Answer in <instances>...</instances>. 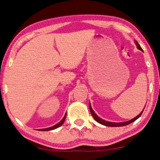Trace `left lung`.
<instances>
[{"instance_id":"obj_1","label":"left lung","mask_w":160,"mask_h":160,"mask_svg":"<svg viewBox=\"0 0 160 160\" xmlns=\"http://www.w3.org/2000/svg\"><path fill=\"white\" fill-rule=\"evenodd\" d=\"M135 44L136 45H137V48L139 49V50H141V51H143V49H142V47L139 44V43H138L137 41H135ZM89 108H90V113H91L92 117L94 118V119L95 121H97L98 123H101V124L102 125H104V126H111V127H118V126H126L128 124H129V123L133 122V121H135L137 119L139 118L140 116H141V115L143 113V111H144V109H143V111L140 113L139 115H138L137 116H136L135 118H133V119H132V120H129L128 121H125V122H118V123H114V122H110V121H105L103 120V119H102L99 117V116H97V114L95 113L94 111L92 110V107H91V105H90V103H89ZM145 108V107H144Z\"/></svg>"}]
</instances>
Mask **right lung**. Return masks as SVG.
Here are the masks:
<instances>
[{
	"label": "right lung",
	"instance_id": "1",
	"mask_svg": "<svg viewBox=\"0 0 160 160\" xmlns=\"http://www.w3.org/2000/svg\"><path fill=\"white\" fill-rule=\"evenodd\" d=\"M65 118H66V113H65V116H64V118L62 119V120L59 121L58 123H57V124H55L54 126H52V127H49V128H42V129H39V131H44V132H45V131H51V130L55 129V128L59 127V126H61L63 124L64 121H65Z\"/></svg>",
	"mask_w": 160,
	"mask_h": 160
}]
</instances>
